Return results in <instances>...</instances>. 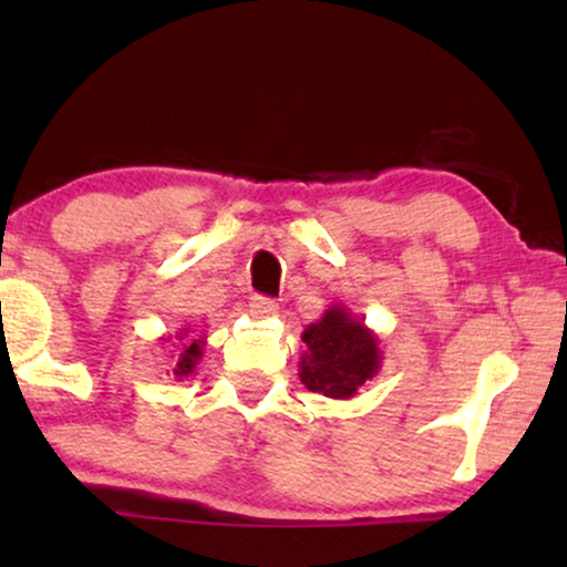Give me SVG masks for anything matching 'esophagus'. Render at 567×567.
<instances>
[{
	"mask_svg": "<svg viewBox=\"0 0 567 567\" xmlns=\"http://www.w3.org/2000/svg\"><path fill=\"white\" fill-rule=\"evenodd\" d=\"M278 312V305L268 297H252L250 301V315L255 320H262V317H274Z\"/></svg>",
	"mask_w": 567,
	"mask_h": 567,
	"instance_id": "1",
	"label": "esophagus"
}]
</instances>
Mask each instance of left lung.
<instances>
[{
  "mask_svg": "<svg viewBox=\"0 0 567 567\" xmlns=\"http://www.w3.org/2000/svg\"><path fill=\"white\" fill-rule=\"evenodd\" d=\"M307 351L299 359V379L309 392L330 400H351L382 369L379 336L343 305L324 309L320 320L301 332Z\"/></svg>",
  "mask_w": 567,
  "mask_h": 567,
  "instance_id": "left-lung-1",
  "label": "left lung"
}]
</instances>
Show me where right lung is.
<instances>
[{
  "label": "right lung",
  "mask_w": 567,
  "mask_h": 567,
  "mask_svg": "<svg viewBox=\"0 0 567 567\" xmlns=\"http://www.w3.org/2000/svg\"><path fill=\"white\" fill-rule=\"evenodd\" d=\"M188 328L185 330H181L177 332V340H183V346H181V355H177V361H175V369H173V377L175 379H185V377H190L193 371H196V367H198V361L204 359V348H206V336H198V338H188ZM159 340H167V338H159Z\"/></svg>",
  "instance_id": "obj_1"
}]
</instances>
